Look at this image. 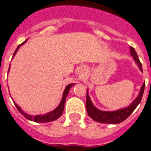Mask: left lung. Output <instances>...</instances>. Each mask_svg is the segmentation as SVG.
Returning <instances> with one entry per match:
<instances>
[{
	"label": "left lung",
	"mask_w": 151,
	"mask_h": 151,
	"mask_svg": "<svg viewBox=\"0 0 151 151\" xmlns=\"http://www.w3.org/2000/svg\"><path fill=\"white\" fill-rule=\"evenodd\" d=\"M130 51H131V55L133 57L134 60L137 64L138 65L140 71H142V65L140 63L139 59L137 54L136 52L135 49L133 47H130ZM145 86V83H143L141 87L139 93L137 96V97L131 102V105L127 108H121V109L117 110L114 111H103L97 109L94 105H93L92 102L91 101L89 95L88 93V90H87V96H86V110L88 116L93 119L94 121L101 123H107V124H118L123 122L124 120L127 119L130 115L133 113V111L136 109L137 105L140 103L142 98L143 93H144Z\"/></svg>",
	"instance_id": "obj_1"
}]
</instances>
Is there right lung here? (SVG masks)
Wrapping results in <instances>:
<instances>
[{"label": "right lung", "instance_id": "obj_1", "mask_svg": "<svg viewBox=\"0 0 151 151\" xmlns=\"http://www.w3.org/2000/svg\"><path fill=\"white\" fill-rule=\"evenodd\" d=\"M26 40H25L23 43H21V44H20L18 46H17V49H16L15 52H14V55H13V57L15 55L16 52H17V50H18L19 48L20 47V46H22L23 44H24V43H26ZM9 68H10V66H9ZM74 85V84L71 83V84H68V86L65 87V90H64V91H63V94L62 100H61L60 103L59 104V105H58V106L57 107L55 110H53V111H51V112L47 113V114H46L36 115V116H32V115H29V114H26V113L23 112V111H22L21 108H20V107H19L18 105H17L14 102V105L16 106V108H17V110H18L19 112H20V114H21L23 115L25 118H26V119H29V120L34 121V122H39V123H44V122H52V121H55V120H56V119H58V118H59L60 116L62 115L63 112L64 107H65V105H64V104H65V99H66L67 96H68V92H69L70 88H71V86H73Z\"/></svg>", "mask_w": 151, "mask_h": 151}]
</instances>
